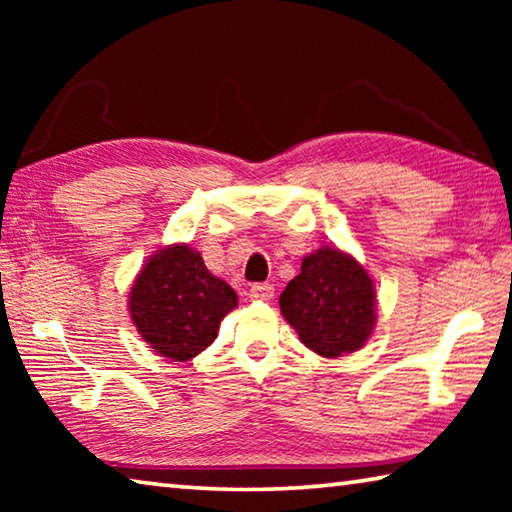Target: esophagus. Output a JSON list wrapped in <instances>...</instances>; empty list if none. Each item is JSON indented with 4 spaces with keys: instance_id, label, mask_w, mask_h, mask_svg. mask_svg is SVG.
Instances as JSON below:
<instances>
[{
    "instance_id": "1",
    "label": "esophagus",
    "mask_w": 512,
    "mask_h": 512,
    "mask_svg": "<svg viewBox=\"0 0 512 512\" xmlns=\"http://www.w3.org/2000/svg\"><path fill=\"white\" fill-rule=\"evenodd\" d=\"M273 293H275V287L268 282H259L250 287V298L253 300H271Z\"/></svg>"
}]
</instances>
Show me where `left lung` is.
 <instances>
[{"label":"left lung","instance_id":"1","mask_svg":"<svg viewBox=\"0 0 512 512\" xmlns=\"http://www.w3.org/2000/svg\"><path fill=\"white\" fill-rule=\"evenodd\" d=\"M282 316L320 357L359 350L375 327V289L357 259L320 248L302 259L300 273L280 296Z\"/></svg>","mask_w":512,"mask_h":512}]
</instances>
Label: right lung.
Instances as JSON below:
<instances>
[{
    "label": "right lung",
    "instance_id": "add662e5",
    "mask_svg": "<svg viewBox=\"0 0 512 512\" xmlns=\"http://www.w3.org/2000/svg\"><path fill=\"white\" fill-rule=\"evenodd\" d=\"M237 307L230 284L205 268L201 253L171 246L153 255L131 289V318L142 339L173 361L201 354Z\"/></svg>",
    "mask_w": 512,
    "mask_h": 512
}]
</instances>
